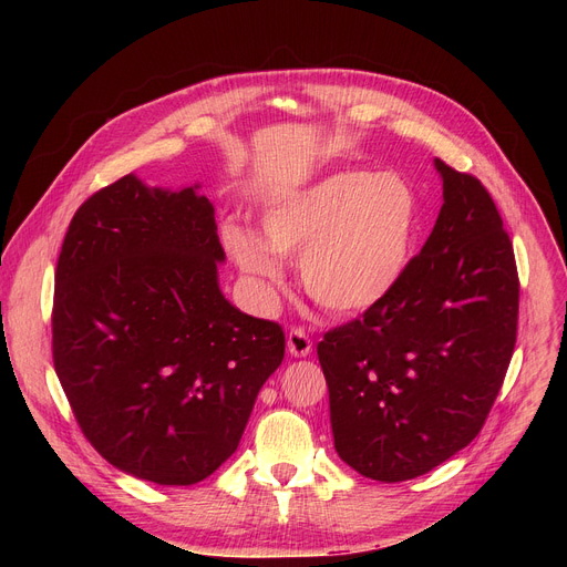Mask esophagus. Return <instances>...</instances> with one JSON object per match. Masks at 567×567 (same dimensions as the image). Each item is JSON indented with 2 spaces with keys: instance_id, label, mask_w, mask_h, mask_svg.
I'll use <instances>...</instances> for the list:
<instances>
[{
  "instance_id": "obj_1",
  "label": "esophagus",
  "mask_w": 567,
  "mask_h": 567,
  "mask_svg": "<svg viewBox=\"0 0 567 567\" xmlns=\"http://www.w3.org/2000/svg\"><path fill=\"white\" fill-rule=\"evenodd\" d=\"M287 349L291 355H296V359H303V355L312 351V340L303 329H291L287 336Z\"/></svg>"
}]
</instances>
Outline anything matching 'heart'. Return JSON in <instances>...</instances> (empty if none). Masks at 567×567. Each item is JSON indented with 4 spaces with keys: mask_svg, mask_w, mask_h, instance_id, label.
<instances>
[{
    "mask_svg": "<svg viewBox=\"0 0 567 567\" xmlns=\"http://www.w3.org/2000/svg\"><path fill=\"white\" fill-rule=\"evenodd\" d=\"M419 199L402 176L344 169L268 202L261 238L238 225L223 241L244 274L266 293L282 282V259L299 257L310 299L336 315L379 306L413 257Z\"/></svg>",
    "mask_w": 567,
    "mask_h": 567,
    "instance_id": "b5f03b06",
    "label": "heart"
}]
</instances>
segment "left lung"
Here are the masks:
<instances>
[{
  "mask_svg": "<svg viewBox=\"0 0 567 567\" xmlns=\"http://www.w3.org/2000/svg\"><path fill=\"white\" fill-rule=\"evenodd\" d=\"M434 167L443 204L423 250L379 306L317 344L336 451L381 483L419 478L478 436L517 340L519 278L498 208L475 176Z\"/></svg>",
  "mask_w": 567,
  "mask_h": 567,
  "instance_id": "1",
  "label": "left lung"
}]
</instances>
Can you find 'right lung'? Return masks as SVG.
<instances>
[{
	"label": "right lung",
	"mask_w": 567,
	"mask_h": 567,
	"mask_svg": "<svg viewBox=\"0 0 567 567\" xmlns=\"http://www.w3.org/2000/svg\"><path fill=\"white\" fill-rule=\"evenodd\" d=\"M135 174L71 220L54 274L52 359L86 441L118 471L195 485L236 449L285 359L280 323L234 308L214 204Z\"/></svg>",
	"instance_id": "1"
}]
</instances>
